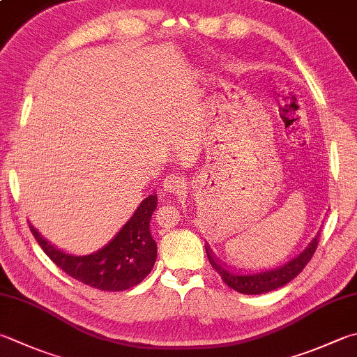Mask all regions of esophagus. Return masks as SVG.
<instances>
[{
  "label": "esophagus",
  "mask_w": 357,
  "mask_h": 357,
  "mask_svg": "<svg viewBox=\"0 0 357 357\" xmlns=\"http://www.w3.org/2000/svg\"><path fill=\"white\" fill-rule=\"evenodd\" d=\"M165 191L171 192L172 196H181L188 190V183L183 177L178 176H171L165 180Z\"/></svg>",
  "instance_id": "34e87169"
}]
</instances>
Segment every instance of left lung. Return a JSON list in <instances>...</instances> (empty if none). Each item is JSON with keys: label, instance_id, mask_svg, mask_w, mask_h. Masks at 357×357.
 <instances>
[{"label": "left lung", "instance_id": "8db88e82", "mask_svg": "<svg viewBox=\"0 0 357 357\" xmlns=\"http://www.w3.org/2000/svg\"><path fill=\"white\" fill-rule=\"evenodd\" d=\"M319 236L320 233H317L311 244H309L303 252H301L298 257H295L286 264L271 268V271H264L259 273H239V272H231L228 271L227 267H224L220 262L214 257L211 248L205 245V250L208 255V259H210V264L213 266L214 271L219 273V277L222 281L231 287L233 291H236L239 294H247V295H258V294H266L275 291V289L283 287L287 284L289 281H292L297 275L303 271L306 264L311 261L312 255L315 253V248H317L319 244Z\"/></svg>", "mask_w": 357, "mask_h": 357}]
</instances>
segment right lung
<instances>
[{"label":"right lung","instance_id":"right-lung-1","mask_svg":"<svg viewBox=\"0 0 357 357\" xmlns=\"http://www.w3.org/2000/svg\"><path fill=\"white\" fill-rule=\"evenodd\" d=\"M157 208V194L141 202L133 216L100 250L74 257L51 245L29 225L38 245L57 267L74 280L99 291L119 292L139 284L157 259V244L151 234V218Z\"/></svg>","mask_w":357,"mask_h":357}]
</instances>
